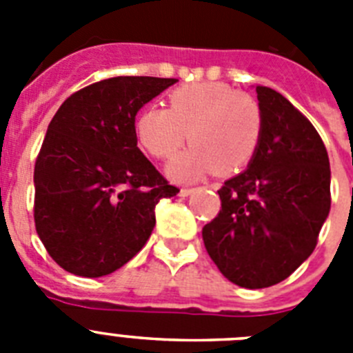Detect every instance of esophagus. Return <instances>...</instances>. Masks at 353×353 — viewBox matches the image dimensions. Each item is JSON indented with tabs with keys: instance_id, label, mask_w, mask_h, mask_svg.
Instances as JSON below:
<instances>
[{
	"instance_id": "esophagus-1",
	"label": "esophagus",
	"mask_w": 353,
	"mask_h": 353,
	"mask_svg": "<svg viewBox=\"0 0 353 353\" xmlns=\"http://www.w3.org/2000/svg\"><path fill=\"white\" fill-rule=\"evenodd\" d=\"M192 192H194V189H191V187H182L179 194L182 196V198H185V196H191Z\"/></svg>"
}]
</instances>
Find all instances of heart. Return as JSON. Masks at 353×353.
I'll use <instances>...</instances> for the list:
<instances>
[{"label":"heart","mask_w":353,"mask_h":353,"mask_svg":"<svg viewBox=\"0 0 353 353\" xmlns=\"http://www.w3.org/2000/svg\"><path fill=\"white\" fill-rule=\"evenodd\" d=\"M168 101L170 108L143 109L136 132L159 159L174 157L189 136L194 146L170 166L174 180L191 182L212 170L235 173L254 159L263 136V111L254 97L205 81L174 88Z\"/></svg>","instance_id":"1"}]
</instances>
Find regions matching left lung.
<instances>
[{"label": "left lung", "mask_w": 353, "mask_h": 353, "mask_svg": "<svg viewBox=\"0 0 353 353\" xmlns=\"http://www.w3.org/2000/svg\"><path fill=\"white\" fill-rule=\"evenodd\" d=\"M263 136L248 170L221 187V210L203 242L242 288L277 285L316 248L330 210L329 155L320 134L281 93L256 86Z\"/></svg>", "instance_id": "1"}]
</instances>
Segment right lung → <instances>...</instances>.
I'll return each mask as SVG.
<instances>
[{
	"label": "right lung",
	"instance_id": "right-lung-1",
	"mask_svg": "<svg viewBox=\"0 0 353 353\" xmlns=\"http://www.w3.org/2000/svg\"><path fill=\"white\" fill-rule=\"evenodd\" d=\"M176 79L118 76L72 93L35 162V228L67 272L101 277L132 260L155 205L179 189L138 148L136 114Z\"/></svg>",
	"mask_w": 353,
	"mask_h": 353
}]
</instances>
